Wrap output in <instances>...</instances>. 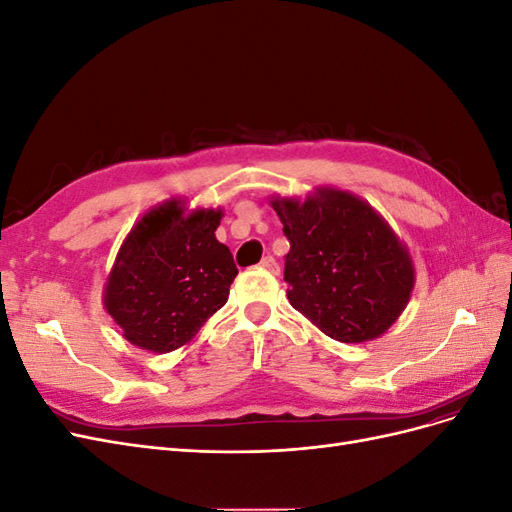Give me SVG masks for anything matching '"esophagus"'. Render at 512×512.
<instances>
[{
  "mask_svg": "<svg viewBox=\"0 0 512 512\" xmlns=\"http://www.w3.org/2000/svg\"><path fill=\"white\" fill-rule=\"evenodd\" d=\"M260 265H262V269H267V271L273 273V275L280 273V265H277V260H275L273 256H265V258H262Z\"/></svg>",
  "mask_w": 512,
  "mask_h": 512,
  "instance_id": "1",
  "label": "esophagus"
}]
</instances>
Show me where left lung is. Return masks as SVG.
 Segmentation results:
<instances>
[{"label":"left lung","mask_w":512,"mask_h":512,"mask_svg":"<svg viewBox=\"0 0 512 512\" xmlns=\"http://www.w3.org/2000/svg\"><path fill=\"white\" fill-rule=\"evenodd\" d=\"M290 241L288 301L342 344L389 331L414 290L406 243L382 215L352 192L322 185L305 200L271 196Z\"/></svg>","instance_id":"1"}]
</instances>
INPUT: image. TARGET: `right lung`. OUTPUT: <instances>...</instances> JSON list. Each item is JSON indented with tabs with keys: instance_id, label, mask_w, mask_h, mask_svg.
I'll return each instance as SVG.
<instances>
[{
	"instance_id": "1",
	"label": "right lung",
	"mask_w": 512,
	"mask_h": 512,
	"mask_svg": "<svg viewBox=\"0 0 512 512\" xmlns=\"http://www.w3.org/2000/svg\"><path fill=\"white\" fill-rule=\"evenodd\" d=\"M220 220L222 209L188 211L181 198H170L132 226L102 294L132 346L173 352L226 305L239 271L215 239Z\"/></svg>"
}]
</instances>
